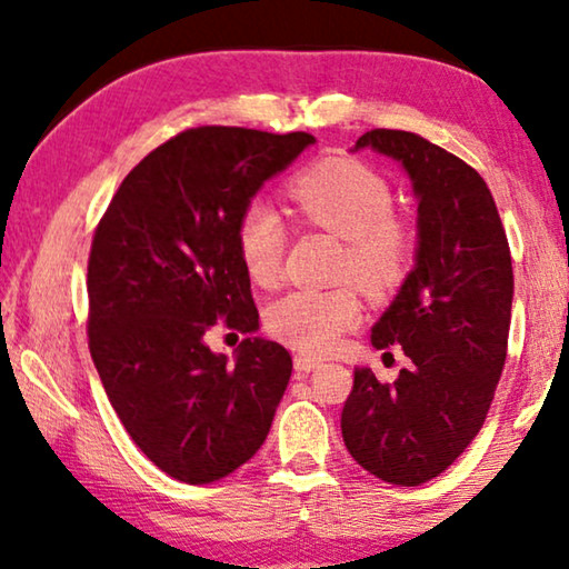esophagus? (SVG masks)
<instances>
[{"label":"esophagus","instance_id":"34e87169","mask_svg":"<svg viewBox=\"0 0 569 569\" xmlns=\"http://www.w3.org/2000/svg\"><path fill=\"white\" fill-rule=\"evenodd\" d=\"M323 360H318V357H310V355H295V370H298V376H308L310 370L321 368Z\"/></svg>","mask_w":569,"mask_h":569}]
</instances>
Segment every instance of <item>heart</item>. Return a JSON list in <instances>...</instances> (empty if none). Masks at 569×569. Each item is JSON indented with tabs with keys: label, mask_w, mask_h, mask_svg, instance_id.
<instances>
[{
	"label": "heart",
	"mask_w": 569,
	"mask_h": 569,
	"mask_svg": "<svg viewBox=\"0 0 569 569\" xmlns=\"http://www.w3.org/2000/svg\"><path fill=\"white\" fill-rule=\"evenodd\" d=\"M287 199L310 224L347 238L341 269L365 290H396L415 259L411 232L391 214V186L376 170L352 158H326L287 181ZM284 224L263 201L243 207L236 224V251L256 284L271 287L282 271ZM362 321V300L352 284L329 290H292L267 310V329L302 355H326Z\"/></svg>",
	"instance_id": "b5f03b06"
}]
</instances>
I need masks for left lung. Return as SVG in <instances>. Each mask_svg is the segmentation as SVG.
<instances>
[{
	"mask_svg": "<svg viewBox=\"0 0 569 569\" xmlns=\"http://www.w3.org/2000/svg\"><path fill=\"white\" fill-rule=\"evenodd\" d=\"M362 147L399 160L419 199L417 267L372 326V347H401L411 365L393 383L355 370L341 438L372 477L419 487L469 448L495 399L508 357L510 246L492 191L461 158L401 129H372Z\"/></svg>",
	"mask_w": 569,
	"mask_h": 569,
	"instance_id": "left-lung-1",
	"label": "left lung"
}]
</instances>
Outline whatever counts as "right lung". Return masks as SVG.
<instances>
[{"instance_id": "1", "label": "right lung", "mask_w": 569, "mask_h": 569, "mask_svg": "<svg viewBox=\"0 0 569 569\" xmlns=\"http://www.w3.org/2000/svg\"><path fill=\"white\" fill-rule=\"evenodd\" d=\"M313 142L306 131L186 129L123 178L92 236V362L137 448L186 485H212L251 461L290 383L282 345L243 339L228 362L207 333L259 329L238 217Z\"/></svg>"}]
</instances>
